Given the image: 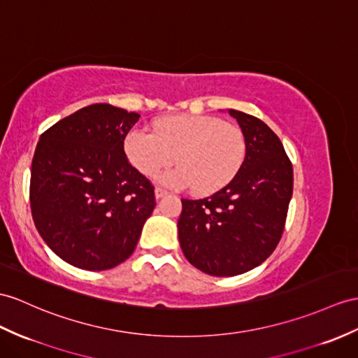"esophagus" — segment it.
<instances>
[{
  "label": "esophagus",
  "instance_id": "1",
  "mask_svg": "<svg viewBox=\"0 0 358 358\" xmlns=\"http://www.w3.org/2000/svg\"><path fill=\"white\" fill-rule=\"evenodd\" d=\"M167 194H169L167 189H164V188H161V187H156V188H155V197H156V199H162V197H165Z\"/></svg>",
  "mask_w": 358,
  "mask_h": 358
}]
</instances>
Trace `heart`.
Segmentation results:
<instances>
[{"label": "heart", "instance_id": "obj_1", "mask_svg": "<svg viewBox=\"0 0 358 358\" xmlns=\"http://www.w3.org/2000/svg\"><path fill=\"white\" fill-rule=\"evenodd\" d=\"M155 134L132 129L124 152L144 176H155L176 156L178 167L164 171V184L191 187L197 194H211L237 176L246 158L241 129L209 115H173L155 121Z\"/></svg>", "mask_w": 358, "mask_h": 358}]
</instances>
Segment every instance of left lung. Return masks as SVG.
<instances>
[{
	"label": "left lung",
	"mask_w": 358,
	"mask_h": 358,
	"mask_svg": "<svg viewBox=\"0 0 358 358\" xmlns=\"http://www.w3.org/2000/svg\"><path fill=\"white\" fill-rule=\"evenodd\" d=\"M246 138V158L228 185L205 199H182V252L213 276L255 268L281 240L293 193V167L281 139L264 121L229 109Z\"/></svg>",
	"instance_id": "8db88e82"
}]
</instances>
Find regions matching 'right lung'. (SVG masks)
<instances>
[{
    "mask_svg": "<svg viewBox=\"0 0 358 358\" xmlns=\"http://www.w3.org/2000/svg\"><path fill=\"white\" fill-rule=\"evenodd\" d=\"M139 120L106 103L45 130L31 162L30 206L43 241L78 268L108 270L136 248L155 209L150 180L130 165L124 139Z\"/></svg>",
    "mask_w": 358,
    "mask_h": 358,
    "instance_id": "add662e5",
    "label": "right lung"
}]
</instances>
